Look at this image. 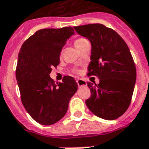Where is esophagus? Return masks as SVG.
<instances>
[{
  "label": "esophagus",
  "mask_w": 149,
  "mask_h": 149,
  "mask_svg": "<svg viewBox=\"0 0 149 149\" xmlns=\"http://www.w3.org/2000/svg\"><path fill=\"white\" fill-rule=\"evenodd\" d=\"M77 83L79 87H84V86H87V82L86 80H83V79H79L77 80Z\"/></svg>",
  "instance_id": "34e87169"
}]
</instances>
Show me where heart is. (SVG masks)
Returning a JSON list of instances; mask_svg holds the SVG:
<instances>
[{
    "label": "heart",
    "mask_w": 149,
    "mask_h": 149,
    "mask_svg": "<svg viewBox=\"0 0 149 149\" xmlns=\"http://www.w3.org/2000/svg\"><path fill=\"white\" fill-rule=\"evenodd\" d=\"M86 42H88V41L87 40L86 38H78L74 41V46L76 47V48L78 49L79 48H80V47H82L84 44Z\"/></svg>",
    "instance_id": "1"
}]
</instances>
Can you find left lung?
<instances>
[{
	"instance_id": "1",
	"label": "left lung",
	"mask_w": 149,
	"mask_h": 149,
	"mask_svg": "<svg viewBox=\"0 0 149 149\" xmlns=\"http://www.w3.org/2000/svg\"><path fill=\"white\" fill-rule=\"evenodd\" d=\"M91 44L88 76H96L100 84L88 82L91 97L86 105L96 116L114 120L129 107L136 83V72L127 44L114 30L100 24L74 27Z\"/></svg>"
}]
</instances>
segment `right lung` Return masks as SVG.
I'll use <instances>...</instances> for the list:
<instances>
[{"label": "right lung", "instance_id": "add662e5", "mask_svg": "<svg viewBox=\"0 0 149 149\" xmlns=\"http://www.w3.org/2000/svg\"><path fill=\"white\" fill-rule=\"evenodd\" d=\"M74 33L71 27L41 29L24 42L19 53L16 77L22 103L41 125L61 119L77 91L73 77L65 76L61 83H55L49 77L53 66L60 63L62 47Z\"/></svg>", "mask_w": 149, "mask_h": 149}]
</instances>
